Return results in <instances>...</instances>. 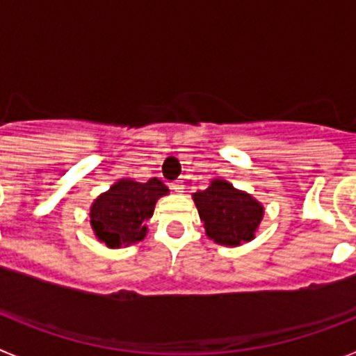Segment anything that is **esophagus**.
<instances>
[{"label":"esophagus","mask_w":356,"mask_h":356,"mask_svg":"<svg viewBox=\"0 0 356 356\" xmlns=\"http://www.w3.org/2000/svg\"><path fill=\"white\" fill-rule=\"evenodd\" d=\"M171 188L172 191H175V193H184V184H181V181H175V184L171 185Z\"/></svg>","instance_id":"esophagus-1"}]
</instances>
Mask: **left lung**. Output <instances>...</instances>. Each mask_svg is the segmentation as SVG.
<instances>
[{
    "instance_id": "8db88e82",
    "label": "left lung",
    "mask_w": 356,
    "mask_h": 356,
    "mask_svg": "<svg viewBox=\"0 0 356 356\" xmlns=\"http://www.w3.org/2000/svg\"><path fill=\"white\" fill-rule=\"evenodd\" d=\"M209 238L222 246H241L254 238L264 207L251 194L216 178L209 188L193 194Z\"/></svg>"
}]
</instances>
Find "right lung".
<instances>
[{
  "instance_id": "add662e5",
  "label": "right lung",
  "mask_w": 356,
  "mask_h": 356,
  "mask_svg": "<svg viewBox=\"0 0 356 356\" xmlns=\"http://www.w3.org/2000/svg\"><path fill=\"white\" fill-rule=\"evenodd\" d=\"M169 188L156 178L146 184L121 178L106 193L99 194L90 207V226L97 241L108 248L137 244L147 234L149 221L159 197Z\"/></svg>"
}]
</instances>
